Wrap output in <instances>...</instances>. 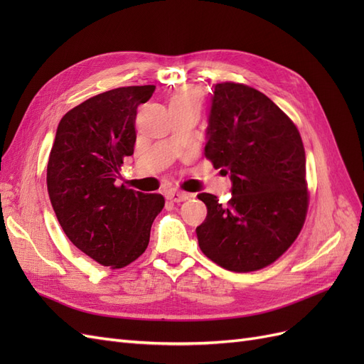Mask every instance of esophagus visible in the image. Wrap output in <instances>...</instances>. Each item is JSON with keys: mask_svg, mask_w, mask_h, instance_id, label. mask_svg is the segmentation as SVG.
<instances>
[{"mask_svg": "<svg viewBox=\"0 0 364 364\" xmlns=\"http://www.w3.org/2000/svg\"><path fill=\"white\" fill-rule=\"evenodd\" d=\"M165 197H167V199L171 200V202H183V200L188 199L190 194L179 191V190H168L167 194H165Z\"/></svg>", "mask_w": 364, "mask_h": 364, "instance_id": "1", "label": "esophagus"}]
</instances>
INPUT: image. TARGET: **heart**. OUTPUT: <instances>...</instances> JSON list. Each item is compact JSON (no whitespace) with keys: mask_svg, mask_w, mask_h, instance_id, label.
Listing matches in <instances>:
<instances>
[{"mask_svg":"<svg viewBox=\"0 0 364 364\" xmlns=\"http://www.w3.org/2000/svg\"><path fill=\"white\" fill-rule=\"evenodd\" d=\"M202 94L197 87L183 86L170 98V106H197L200 107Z\"/></svg>","mask_w":364,"mask_h":364,"instance_id":"obj_1","label":"heart"}]
</instances>
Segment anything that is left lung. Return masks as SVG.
<instances>
[{"label":"left lung","instance_id":"left-lung-1","mask_svg":"<svg viewBox=\"0 0 364 364\" xmlns=\"http://www.w3.org/2000/svg\"><path fill=\"white\" fill-rule=\"evenodd\" d=\"M205 155L230 174L232 197L206 205L197 240L205 255L230 272L269 266L299 235L308 208L305 150L299 130L267 95L241 83H217Z\"/></svg>","mask_w":364,"mask_h":364}]
</instances>
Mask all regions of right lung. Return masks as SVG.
Listing matches in <instances>:
<instances>
[{
  "instance_id": "obj_1",
  "label": "right lung",
  "mask_w": 364,
  "mask_h": 364,
  "mask_svg": "<svg viewBox=\"0 0 364 364\" xmlns=\"http://www.w3.org/2000/svg\"><path fill=\"white\" fill-rule=\"evenodd\" d=\"M155 86L106 91L63 115L47 165L54 213L71 243L102 266L121 269L149 246L161 194L117 185L121 164L134 155L136 107Z\"/></svg>"
}]
</instances>
